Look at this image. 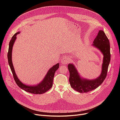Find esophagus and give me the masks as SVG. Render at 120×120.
I'll return each mask as SVG.
<instances>
[{
	"label": "esophagus",
	"mask_w": 120,
	"mask_h": 120,
	"mask_svg": "<svg viewBox=\"0 0 120 120\" xmlns=\"http://www.w3.org/2000/svg\"><path fill=\"white\" fill-rule=\"evenodd\" d=\"M69 62H70L69 58H68V57H63L61 60L62 64H64V65L68 64V63H69Z\"/></svg>",
	"instance_id": "1"
}]
</instances>
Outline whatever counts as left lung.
<instances>
[{
    "label": "left lung",
    "instance_id": "obj_1",
    "mask_svg": "<svg viewBox=\"0 0 120 120\" xmlns=\"http://www.w3.org/2000/svg\"><path fill=\"white\" fill-rule=\"evenodd\" d=\"M92 45L98 49L104 55L101 72L99 77L93 80L82 78L81 77L76 68L73 64H68V68L70 73L69 80L71 86L80 93H87L97 88L104 82L107 76L111 60L110 46L109 40L103 31L99 30Z\"/></svg>",
    "mask_w": 120,
    "mask_h": 120
}]
</instances>
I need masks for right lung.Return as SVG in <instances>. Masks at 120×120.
I'll return each instance as SVG.
<instances>
[{"instance_id": "obj_1", "label": "right lung", "mask_w": 120, "mask_h": 120, "mask_svg": "<svg viewBox=\"0 0 120 120\" xmlns=\"http://www.w3.org/2000/svg\"><path fill=\"white\" fill-rule=\"evenodd\" d=\"M19 34V32H17L12 37L9 44V48L8 53V62L10 67L11 70L13 75L15 82L18 86L22 90L34 94H42L48 91L53 86V79L56 71L58 69L59 64L57 63L51 67L48 71L46 75L43 80L37 85H27L22 83L17 76L12 61V53L13 46L16 38V35Z\"/></svg>"}]
</instances>
